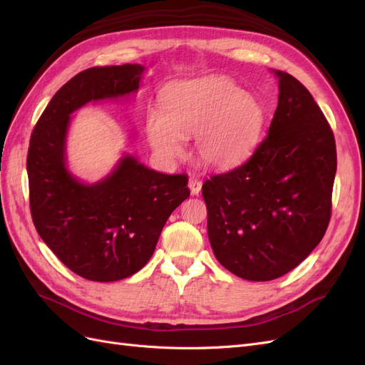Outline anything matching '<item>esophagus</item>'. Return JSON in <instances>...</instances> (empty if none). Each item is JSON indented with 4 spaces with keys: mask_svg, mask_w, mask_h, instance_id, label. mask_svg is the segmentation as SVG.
Wrapping results in <instances>:
<instances>
[{
    "mask_svg": "<svg viewBox=\"0 0 365 365\" xmlns=\"http://www.w3.org/2000/svg\"><path fill=\"white\" fill-rule=\"evenodd\" d=\"M188 186H190L191 194H192V195H197V194L200 192V190H202V182L197 180V179H191L190 183H188Z\"/></svg>",
    "mask_w": 365,
    "mask_h": 365,
    "instance_id": "esophagus-1",
    "label": "esophagus"
}]
</instances>
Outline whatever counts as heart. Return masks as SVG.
I'll list each match as a JSON object with an SVG mask.
<instances>
[{
    "instance_id": "b5f03b06",
    "label": "heart",
    "mask_w": 365,
    "mask_h": 365,
    "mask_svg": "<svg viewBox=\"0 0 365 365\" xmlns=\"http://www.w3.org/2000/svg\"><path fill=\"white\" fill-rule=\"evenodd\" d=\"M160 103L162 111L150 113L147 133L166 159L180 158L183 138L195 136L205 165L229 168L251 154L262 133V103L226 78L180 82L163 93Z\"/></svg>"
}]
</instances>
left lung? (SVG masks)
<instances>
[{"label": "left lung", "mask_w": 365, "mask_h": 365, "mask_svg": "<svg viewBox=\"0 0 365 365\" xmlns=\"http://www.w3.org/2000/svg\"><path fill=\"white\" fill-rule=\"evenodd\" d=\"M275 75L279 95L267 136L245 163L202 186L214 255L249 281L297 267L322 240L331 214L333 131L298 79Z\"/></svg>", "instance_id": "left-lung-1"}]
</instances>
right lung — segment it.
Returning a JSON list of instances; mask_svg holds the SVG:
<instances>
[{
  "mask_svg": "<svg viewBox=\"0 0 365 365\" xmlns=\"http://www.w3.org/2000/svg\"><path fill=\"white\" fill-rule=\"evenodd\" d=\"M143 67L78 73L38 119L27 154L30 212L39 237L71 272L99 283L136 274L151 258L171 212L190 197L186 174H162L125 155L106 179L86 185L66 166L70 114L90 101L138 91Z\"/></svg>",
  "mask_w": 365,
  "mask_h": 365,
  "instance_id": "1",
  "label": "right lung"
}]
</instances>
